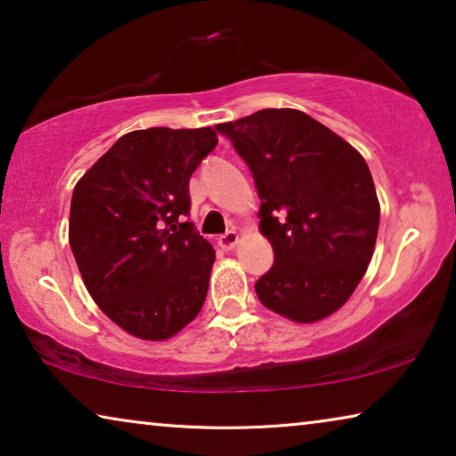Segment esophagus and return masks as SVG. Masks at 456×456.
Instances as JSON below:
<instances>
[{
	"mask_svg": "<svg viewBox=\"0 0 456 456\" xmlns=\"http://www.w3.org/2000/svg\"><path fill=\"white\" fill-rule=\"evenodd\" d=\"M237 241H240V237H237L235 231H227L225 235L219 237V241H216V243H219L221 249L231 251V249H233V248L237 246Z\"/></svg>",
	"mask_w": 456,
	"mask_h": 456,
	"instance_id": "1",
	"label": "esophagus"
}]
</instances>
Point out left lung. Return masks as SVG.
Instances as JSON below:
<instances>
[{
	"label": "left lung",
	"mask_w": 456,
	"mask_h": 456,
	"mask_svg": "<svg viewBox=\"0 0 456 456\" xmlns=\"http://www.w3.org/2000/svg\"><path fill=\"white\" fill-rule=\"evenodd\" d=\"M216 131L254 175L260 231L274 249L257 298L297 323L331 315L362 281L377 243L380 207L364 158L293 108L257 110Z\"/></svg>",
	"instance_id": "obj_1"
}]
</instances>
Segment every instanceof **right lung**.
I'll use <instances>...</instances> for the list:
<instances>
[{
	"mask_svg": "<svg viewBox=\"0 0 456 456\" xmlns=\"http://www.w3.org/2000/svg\"><path fill=\"white\" fill-rule=\"evenodd\" d=\"M215 145L210 126L126 133L73 188L69 246L81 278L134 338L167 339L200 314L215 249L184 216L190 175Z\"/></svg>",
	"mask_w": 456,
	"mask_h": 456,
	"instance_id": "right-lung-1",
	"label": "right lung"
}]
</instances>
